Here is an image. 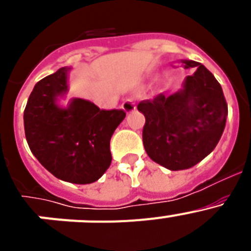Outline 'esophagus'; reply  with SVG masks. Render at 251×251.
<instances>
[{
    "label": "esophagus",
    "mask_w": 251,
    "mask_h": 251,
    "mask_svg": "<svg viewBox=\"0 0 251 251\" xmlns=\"http://www.w3.org/2000/svg\"><path fill=\"white\" fill-rule=\"evenodd\" d=\"M122 108H123V109L126 110L127 113H132L136 110V103L133 101V99L128 98L123 101V104H122Z\"/></svg>",
    "instance_id": "34e87169"
}]
</instances>
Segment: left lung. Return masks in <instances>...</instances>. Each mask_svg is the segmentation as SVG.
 I'll return each mask as SVG.
<instances>
[{"label": "left lung", "mask_w": 251, "mask_h": 251, "mask_svg": "<svg viewBox=\"0 0 251 251\" xmlns=\"http://www.w3.org/2000/svg\"><path fill=\"white\" fill-rule=\"evenodd\" d=\"M186 69L197 68L186 77L183 89L163 93L137 105L146 117L143 146L152 161L171 171L194 167L214 151L223 136L227 103L220 83L202 64L183 60Z\"/></svg>", "instance_id": "1"}]
</instances>
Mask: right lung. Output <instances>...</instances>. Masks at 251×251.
I'll list each match as a JSON object with an SVG mask.
<instances>
[{"mask_svg":"<svg viewBox=\"0 0 251 251\" xmlns=\"http://www.w3.org/2000/svg\"><path fill=\"white\" fill-rule=\"evenodd\" d=\"M68 69L37 81L24 112L25 136L31 152L50 174L66 182L92 183L110 166V138L126 117L123 109H99L74 99L69 108L56 105L68 90Z\"/></svg>","mask_w":251,"mask_h":251,"instance_id":"1","label":"right lung"}]
</instances>
